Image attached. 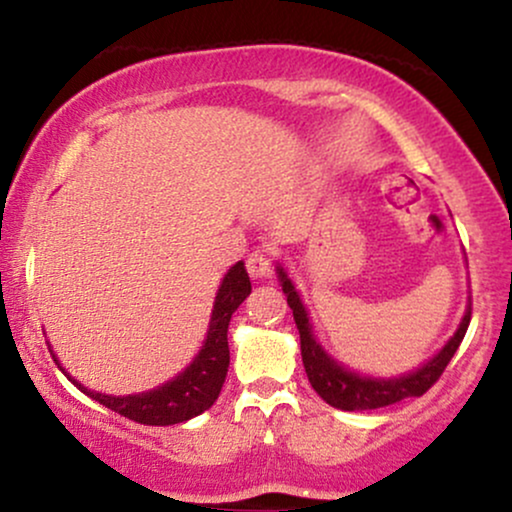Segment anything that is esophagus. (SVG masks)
<instances>
[{"label":"esophagus","instance_id":"obj_1","mask_svg":"<svg viewBox=\"0 0 512 512\" xmlns=\"http://www.w3.org/2000/svg\"><path fill=\"white\" fill-rule=\"evenodd\" d=\"M272 269L274 257L269 250H255L248 257V272L252 279H267V276H272Z\"/></svg>","mask_w":512,"mask_h":512}]
</instances>
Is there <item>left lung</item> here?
Segmentation results:
<instances>
[{
	"label": "left lung",
	"mask_w": 512,
	"mask_h": 512,
	"mask_svg": "<svg viewBox=\"0 0 512 512\" xmlns=\"http://www.w3.org/2000/svg\"><path fill=\"white\" fill-rule=\"evenodd\" d=\"M281 279V289L286 293V303L293 310V320H296L298 334H301V356L305 373H308L310 385L313 390L325 399L332 407L342 411H368V409H380L387 404L402 402L407 397H421L424 392L431 390L438 383V378L443 375V370L448 368L450 358L455 356L457 346L462 344L464 332H467L469 320H472V303H469L467 313H464L460 327H457L455 337L450 339L443 349L438 351L431 361L424 363L421 368H416L414 373L402 375V378H390V380H378V378H363V375L351 373L344 366H339L334 358L325 354L320 344L315 342L313 325H310L308 313H305L301 296L293 289L291 279L286 276L284 269H276Z\"/></svg>",
	"instance_id": "obj_1"
}]
</instances>
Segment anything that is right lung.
Instances as JSON below:
<instances>
[{
  "instance_id": "add662e5",
  "label": "right lung",
  "mask_w": 512,
  "mask_h": 512,
  "mask_svg": "<svg viewBox=\"0 0 512 512\" xmlns=\"http://www.w3.org/2000/svg\"><path fill=\"white\" fill-rule=\"evenodd\" d=\"M250 291L252 286L248 269H245L243 262H236L228 269V274L223 276L219 293H216L209 332L207 339H204L202 351L180 375H175L170 383L156 387L151 392L127 397L101 395V392L86 390L84 385L76 383L72 375L64 373L60 363L57 366L62 368V373L81 392H86L88 397L96 399L103 407L113 409L115 414L125 416L129 421H137V424L144 426L182 424V421L207 411L216 402V397H219L228 373V363H231V354H228V322H231V315L236 313L238 305L250 296ZM52 358H55V354H52Z\"/></svg>"
}]
</instances>
